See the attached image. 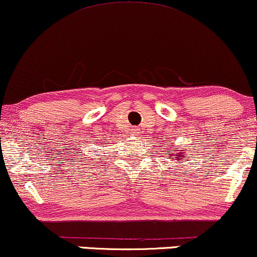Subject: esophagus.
I'll list each match as a JSON object with an SVG mask.
<instances>
[{
    "mask_svg": "<svg viewBox=\"0 0 257 257\" xmlns=\"http://www.w3.org/2000/svg\"><path fill=\"white\" fill-rule=\"evenodd\" d=\"M134 131H135V134H136V135L141 134V130H140V128H135V130H134Z\"/></svg>",
    "mask_w": 257,
    "mask_h": 257,
    "instance_id": "obj_1",
    "label": "esophagus"
}]
</instances>
